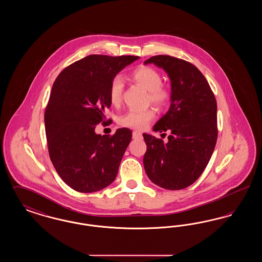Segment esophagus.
Listing matches in <instances>:
<instances>
[{"mask_svg": "<svg viewBox=\"0 0 262 262\" xmlns=\"http://www.w3.org/2000/svg\"><path fill=\"white\" fill-rule=\"evenodd\" d=\"M141 134L139 133V132H137V130H135V132H133V138L134 139H138V138H141Z\"/></svg>", "mask_w": 262, "mask_h": 262, "instance_id": "obj_1", "label": "esophagus"}]
</instances>
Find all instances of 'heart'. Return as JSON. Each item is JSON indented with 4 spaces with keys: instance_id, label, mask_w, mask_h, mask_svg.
I'll use <instances>...</instances> for the list:
<instances>
[{
    "instance_id": "obj_1",
    "label": "heart",
    "mask_w": 262,
    "mask_h": 262,
    "mask_svg": "<svg viewBox=\"0 0 262 262\" xmlns=\"http://www.w3.org/2000/svg\"><path fill=\"white\" fill-rule=\"evenodd\" d=\"M132 78L148 91L149 99L158 107H164L168 104L171 97L169 89L162 85V76L154 69L150 67H139L132 73ZM124 82L120 75L115 76L109 88V99L113 105L120 104L123 95ZM155 117L152 109L145 110H130L125 113L119 120L120 125L143 129Z\"/></svg>"
}]
</instances>
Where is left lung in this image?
<instances>
[{
    "label": "left lung",
    "instance_id": "1",
    "mask_svg": "<svg viewBox=\"0 0 262 262\" xmlns=\"http://www.w3.org/2000/svg\"><path fill=\"white\" fill-rule=\"evenodd\" d=\"M163 69L171 81V105L154 125L170 132L168 141L143 134V165L150 181L177 190L192 185L211 158L217 140V103L204 75L192 63L171 56L151 57L144 64ZM165 135V134H162Z\"/></svg>",
    "mask_w": 262,
    "mask_h": 262
}]
</instances>
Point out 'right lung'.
Returning <instances> with one entry per match:
<instances>
[{
	"label": "right lung",
	"mask_w": 262,
	"mask_h": 262,
	"mask_svg": "<svg viewBox=\"0 0 262 262\" xmlns=\"http://www.w3.org/2000/svg\"><path fill=\"white\" fill-rule=\"evenodd\" d=\"M138 59L89 55L66 68L53 84L44 117L49 155L61 179L76 191H98L117 177L132 130L101 136L95 126L111 106L113 78Z\"/></svg>",
	"instance_id": "obj_1"
}]
</instances>
